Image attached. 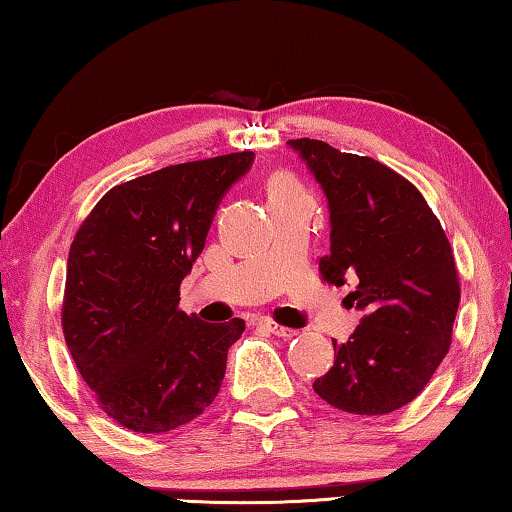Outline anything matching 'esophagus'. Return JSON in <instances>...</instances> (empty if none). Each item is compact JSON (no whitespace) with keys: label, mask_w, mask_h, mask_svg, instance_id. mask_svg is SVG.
Segmentation results:
<instances>
[{"label":"esophagus","mask_w":512,"mask_h":512,"mask_svg":"<svg viewBox=\"0 0 512 512\" xmlns=\"http://www.w3.org/2000/svg\"><path fill=\"white\" fill-rule=\"evenodd\" d=\"M262 323V326L271 332V335H275V337H285V339H289V337H294V335H298L296 330H291V328H285V326H280V323H275V321H271V319H262L259 321Z\"/></svg>","instance_id":"1"}]
</instances>
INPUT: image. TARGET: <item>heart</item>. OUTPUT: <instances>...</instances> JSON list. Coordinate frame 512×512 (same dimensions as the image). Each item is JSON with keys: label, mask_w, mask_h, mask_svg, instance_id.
<instances>
[{"label": "heart", "mask_w": 512, "mask_h": 512, "mask_svg": "<svg viewBox=\"0 0 512 512\" xmlns=\"http://www.w3.org/2000/svg\"><path fill=\"white\" fill-rule=\"evenodd\" d=\"M300 191H303V186H300L296 177L289 173H275L269 180V200L285 198V196H291V193H300Z\"/></svg>", "instance_id": "heart-1"}]
</instances>
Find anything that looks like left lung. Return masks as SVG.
<instances>
[{
    "label": "left lung",
    "instance_id": "obj_1",
    "mask_svg": "<svg viewBox=\"0 0 512 512\" xmlns=\"http://www.w3.org/2000/svg\"><path fill=\"white\" fill-rule=\"evenodd\" d=\"M326 193L330 255L321 275L348 280L346 298L362 310L335 364L314 392L351 415H387L426 387L449 353L460 303L451 243L424 196L371 157L314 139L287 141Z\"/></svg>",
    "mask_w": 512,
    "mask_h": 512
}]
</instances>
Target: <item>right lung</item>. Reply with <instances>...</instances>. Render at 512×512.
Masks as SVG:
<instances>
[{"instance_id":"1","label":"right lung","mask_w":512,"mask_h":512,"mask_svg":"<svg viewBox=\"0 0 512 512\" xmlns=\"http://www.w3.org/2000/svg\"><path fill=\"white\" fill-rule=\"evenodd\" d=\"M253 161L234 152L113 186L72 241L63 335L97 403L129 431L189 424L221 389L246 323H205L177 303L218 205Z\"/></svg>"}]
</instances>
